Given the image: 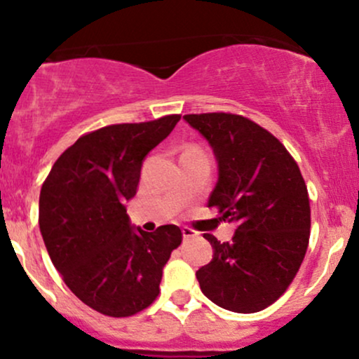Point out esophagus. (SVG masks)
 I'll use <instances>...</instances> for the list:
<instances>
[{
    "label": "esophagus",
    "instance_id": "1",
    "mask_svg": "<svg viewBox=\"0 0 359 359\" xmlns=\"http://www.w3.org/2000/svg\"><path fill=\"white\" fill-rule=\"evenodd\" d=\"M197 234H199V233H196V231H194V229H191V228H182V236H184V240H191V238H197Z\"/></svg>",
    "mask_w": 359,
    "mask_h": 359
}]
</instances>
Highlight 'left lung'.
<instances>
[{"label":"left lung","mask_w":359,"mask_h":359,"mask_svg":"<svg viewBox=\"0 0 359 359\" xmlns=\"http://www.w3.org/2000/svg\"><path fill=\"white\" fill-rule=\"evenodd\" d=\"M212 147L219 179L209 197L219 219L234 222L231 241L212 245L211 263L197 270L203 294L240 314L263 311L287 290L311 236V204L300 168L270 131L233 113L185 114Z\"/></svg>","instance_id":"left-lung-1"}]
</instances>
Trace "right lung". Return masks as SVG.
Instances as JSON below:
<instances>
[{
    "mask_svg": "<svg viewBox=\"0 0 359 359\" xmlns=\"http://www.w3.org/2000/svg\"><path fill=\"white\" fill-rule=\"evenodd\" d=\"M179 119L168 114L82 135L42 185L39 224L48 257L72 294L104 316L130 317L154 304L163 266L182 243L175 224L133 229L125 208L143 158Z\"/></svg>",
    "mask_w": 359,
    "mask_h": 359,
    "instance_id": "right-lung-1",
    "label": "right lung"
}]
</instances>
